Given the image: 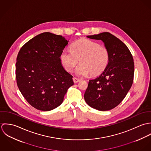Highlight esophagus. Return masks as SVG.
<instances>
[{
	"label": "esophagus",
	"instance_id": "obj_1",
	"mask_svg": "<svg viewBox=\"0 0 151 151\" xmlns=\"http://www.w3.org/2000/svg\"><path fill=\"white\" fill-rule=\"evenodd\" d=\"M73 81L74 83H77L80 81V80L77 78H73Z\"/></svg>",
	"mask_w": 151,
	"mask_h": 151
}]
</instances>
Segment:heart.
Listing matches in <instances>:
<instances>
[{
  "label": "heart",
  "instance_id": "b5f03b06",
  "mask_svg": "<svg viewBox=\"0 0 151 151\" xmlns=\"http://www.w3.org/2000/svg\"><path fill=\"white\" fill-rule=\"evenodd\" d=\"M71 50L64 49L60 53V59L65 69L71 72L78 63L76 69L78 76H96L102 73L107 66L109 60L108 49L92 40L83 39L73 43Z\"/></svg>",
  "mask_w": 151,
  "mask_h": 151
}]
</instances>
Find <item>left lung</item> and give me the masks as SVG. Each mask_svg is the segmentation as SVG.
Returning a JSON list of instances; mask_svg holds the SVG:
<instances>
[{
	"label": "left lung",
	"mask_w": 151,
	"mask_h": 151,
	"mask_svg": "<svg viewBox=\"0 0 151 151\" xmlns=\"http://www.w3.org/2000/svg\"><path fill=\"white\" fill-rule=\"evenodd\" d=\"M87 38L102 41L109 51V60L101 74L89 81L84 99L91 108L109 110L120 104L132 86L133 58L127 46L109 32L88 35Z\"/></svg>",
	"instance_id": "left-lung-1"
}]
</instances>
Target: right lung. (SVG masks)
Wrapping results in <instances>:
<instances>
[{
    "mask_svg": "<svg viewBox=\"0 0 151 151\" xmlns=\"http://www.w3.org/2000/svg\"><path fill=\"white\" fill-rule=\"evenodd\" d=\"M68 42L62 35L43 32L25 43L18 53L17 86L26 101L38 110L49 111L60 106L74 84L73 76L60 59Z\"/></svg>",
    "mask_w": 151,
    "mask_h": 151,
    "instance_id": "1",
    "label": "right lung"
}]
</instances>
